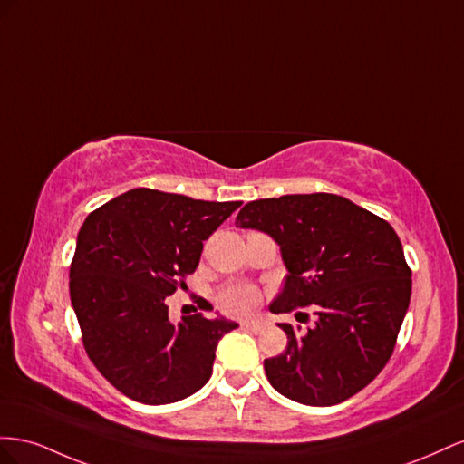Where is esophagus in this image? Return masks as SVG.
Wrapping results in <instances>:
<instances>
[{"instance_id":"1","label":"esophagus","mask_w":464,"mask_h":464,"mask_svg":"<svg viewBox=\"0 0 464 464\" xmlns=\"http://www.w3.org/2000/svg\"><path fill=\"white\" fill-rule=\"evenodd\" d=\"M241 328L250 330V333H260V330L264 328V324L260 321H243Z\"/></svg>"}]
</instances>
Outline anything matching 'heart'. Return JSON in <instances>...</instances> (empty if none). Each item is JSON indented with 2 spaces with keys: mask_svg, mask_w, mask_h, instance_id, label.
Wrapping results in <instances>:
<instances>
[{
  "mask_svg": "<svg viewBox=\"0 0 464 464\" xmlns=\"http://www.w3.org/2000/svg\"><path fill=\"white\" fill-rule=\"evenodd\" d=\"M258 289L250 284H231L218 294L219 307L229 314H246L258 305Z\"/></svg>",
  "mask_w": 464,
  "mask_h": 464,
  "instance_id": "obj_1",
  "label": "heart"
}]
</instances>
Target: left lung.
I'll return each instance as SVG.
<instances>
[{
	"label": "left lung",
	"instance_id": "left-lung-1",
	"mask_svg": "<svg viewBox=\"0 0 464 464\" xmlns=\"http://www.w3.org/2000/svg\"><path fill=\"white\" fill-rule=\"evenodd\" d=\"M237 227L274 237L287 268L272 313L313 307L307 333L282 323L284 353L264 360L270 385L307 406H333L387 365L412 294L399 235L382 218L336 194L248 202Z\"/></svg>",
	"mask_w": 464,
	"mask_h": 464
}]
</instances>
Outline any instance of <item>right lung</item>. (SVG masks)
<instances>
[{"label":"right lung","mask_w":464,"mask_h":464,"mask_svg":"<svg viewBox=\"0 0 464 464\" xmlns=\"http://www.w3.org/2000/svg\"><path fill=\"white\" fill-rule=\"evenodd\" d=\"M239 206L134 188L91 211L79 229L70 295L83 348L128 399L177 402L211 377L218 342L237 323L196 313L173 324L167 297L187 287L204 241Z\"/></svg>","instance_id":"right-lung-1"}]
</instances>
